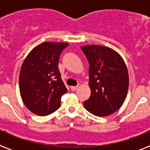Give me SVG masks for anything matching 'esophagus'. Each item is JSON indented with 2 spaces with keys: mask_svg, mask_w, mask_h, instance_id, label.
<instances>
[{
  "mask_svg": "<svg viewBox=\"0 0 150 150\" xmlns=\"http://www.w3.org/2000/svg\"><path fill=\"white\" fill-rule=\"evenodd\" d=\"M79 88L78 85H77V86H71V87H70V89H71L73 91H76V90H77V88Z\"/></svg>",
  "mask_w": 150,
  "mask_h": 150,
  "instance_id": "1",
  "label": "esophagus"
}]
</instances>
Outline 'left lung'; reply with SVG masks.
Segmentation results:
<instances>
[{"label":"left lung","mask_w":150,"mask_h":150,"mask_svg":"<svg viewBox=\"0 0 150 150\" xmlns=\"http://www.w3.org/2000/svg\"><path fill=\"white\" fill-rule=\"evenodd\" d=\"M81 48L89 63L91 88V96L83 102V106L95 116H109L119 110L127 97V66L122 57L110 47L85 45Z\"/></svg>","instance_id":"obj_1"}]
</instances>
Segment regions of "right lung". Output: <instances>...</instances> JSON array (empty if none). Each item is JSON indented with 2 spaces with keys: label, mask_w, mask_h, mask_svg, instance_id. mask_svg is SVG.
<instances>
[{
  "label": "right lung",
  "mask_w": 150,
  "mask_h": 150,
  "mask_svg": "<svg viewBox=\"0 0 150 150\" xmlns=\"http://www.w3.org/2000/svg\"><path fill=\"white\" fill-rule=\"evenodd\" d=\"M69 44L44 42L25 57L19 73L21 98L30 111L47 116L61 105V97L67 92L59 72V56Z\"/></svg>",
  "instance_id": "obj_1"
}]
</instances>
